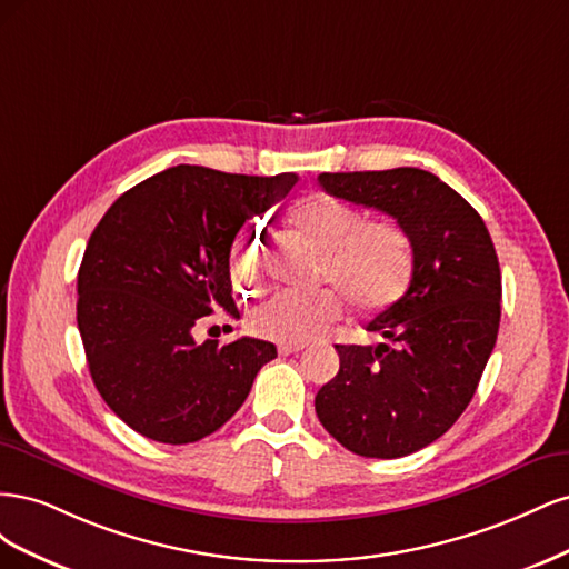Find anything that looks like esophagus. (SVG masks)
<instances>
[{"label": "esophagus", "mask_w": 569, "mask_h": 569, "mask_svg": "<svg viewBox=\"0 0 569 569\" xmlns=\"http://www.w3.org/2000/svg\"><path fill=\"white\" fill-rule=\"evenodd\" d=\"M303 347H306V343H299V341H280L278 351H280V356H289V353L303 351Z\"/></svg>", "instance_id": "34e87169"}]
</instances>
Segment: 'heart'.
Here are the masks:
<instances>
[{"mask_svg":"<svg viewBox=\"0 0 569 569\" xmlns=\"http://www.w3.org/2000/svg\"><path fill=\"white\" fill-rule=\"evenodd\" d=\"M291 222L325 249L320 282L332 284L313 295L280 291L256 308L253 330L274 341H308L339 320L343 301L380 308L401 295L410 274V244L403 228L389 218L360 220L349 203L313 197L295 206ZM230 272L237 287H253L261 272V232L242 228L232 242ZM338 289L335 290L333 287Z\"/></svg>","mask_w":569,"mask_h":569,"instance_id":"b5f03b06","label":"heart"}]
</instances>
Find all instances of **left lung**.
<instances>
[{
	"label": "left lung",
	"instance_id": "left-lung-1",
	"mask_svg": "<svg viewBox=\"0 0 569 569\" xmlns=\"http://www.w3.org/2000/svg\"><path fill=\"white\" fill-rule=\"evenodd\" d=\"M327 194L377 209L412 249L406 295L372 318L375 347L337 343L339 372L316 396L322 427L366 458L437 441L468 408L501 322V268L485 220L420 168L322 173Z\"/></svg>",
	"mask_w": 569,
	"mask_h": 569
}]
</instances>
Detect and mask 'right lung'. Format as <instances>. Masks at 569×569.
<instances>
[{
    "mask_svg": "<svg viewBox=\"0 0 569 569\" xmlns=\"http://www.w3.org/2000/svg\"><path fill=\"white\" fill-rule=\"evenodd\" d=\"M297 180L176 166L128 189L99 220L78 270V330L97 391L134 432L161 443L209 437L278 356L263 339L220 347L192 332L213 311L239 318L234 237Z\"/></svg>",
    "mask_w": 569,
    "mask_h": 569,
    "instance_id": "add662e5",
    "label": "right lung"
}]
</instances>
